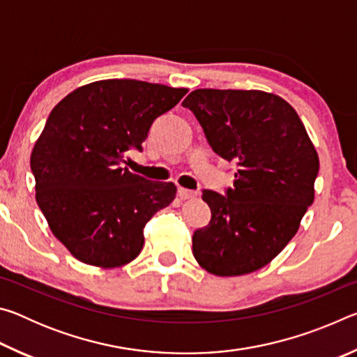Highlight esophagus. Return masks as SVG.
<instances>
[{"mask_svg":"<svg viewBox=\"0 0 357 357\" xmlns=\"http://www.w3.org/2000/svg\"><path fill=\"white\" fill-rule=\"evenodd\" d=\"M178 195H179V198H183V200H190V198H195L198 193L193 190H189V189H184V187H179Z\"/></svg>","mask_w":357,"mask_h":357,"instance_id":"esophagus-1","label":"esophagus"}]
</instances>
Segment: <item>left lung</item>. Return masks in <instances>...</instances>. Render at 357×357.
Segmentation results:
<instances>
[{"instance_id": "left-lung-1", "label": "left lung", "mask_w": 357, "mask_h": 357, "mask_svg": "<svg viewBox=\"0 0 357 357\" xmlns=\"http://www.w3.org/2000/svg\"><path fill=\"white\" fill-rule=\"evenodd\" d=\"M183 105L214 153L238 167L225 195L203 190L211 220L193 233V257L220 277L261 269L293 239L313 203L317 149L294 108L273 93L195 89Z\"/></svg>"}]
</instances>
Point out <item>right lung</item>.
Listing matches in <instances>:
<instances>
[{"label":"right lung","mask_w":357,"mask_h":357,"mask_svg":"<svg viewBox=\"0 0 357 357\" xmlns=\"http://www.w3.org/2000/svg\"><path fill=\"white\" fill-rule=\"evenodd\" d=\"M185 93L112 78L77 88L53 108L33 148L31 172L36 202L72 257L113 269L140 255L144 225L174 200L176 185L123 164Z\"/></svg>","instance_id":"add662e5"}]
</instances>
